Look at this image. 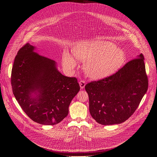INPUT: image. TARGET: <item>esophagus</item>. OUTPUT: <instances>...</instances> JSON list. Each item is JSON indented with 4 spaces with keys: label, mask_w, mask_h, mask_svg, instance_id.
<instances>
[{
    "label": "esophagus",
    "mask_w": 157,
    "mask_h": 157,
    "mask_svg": "<svg viewBox=\"0 0 157 157\" xmlns=\"http://www.w3.org/2000/svg\"><path fill=\"white\" fill-rule=\"evenodd\" d=\"M79 84L80 87H81V89H83V88L85 87V85H86V82H85L84 81H83V80H81V81H79Z\"/></svg>",
    "instance_id": "obj_1"
}]
</instances>
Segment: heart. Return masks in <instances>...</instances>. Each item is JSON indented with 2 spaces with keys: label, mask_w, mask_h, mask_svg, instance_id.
<instances>
[{
  "label": "heart",
  "mask_w": 157,
  "mask_h": 157,
  "mask_svg": "<svg viewBox=\"0 0 157 157\" xmlns=\"http://www.w3.org/2000/svg\"><path fill=\"white\" fill-rule=\"evenodd\" d=\"M74 56L82 61L84 70L92 79H100L116 73L125 60L124 52L116 48L113 43L95 40L78 43L73 48ZM66 68L73 70L76 62L68 51H64L63 57Z\"/></svg>",
  "instance_id": "obj_1"
}]
</instances>
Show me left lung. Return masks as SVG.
Here are the masks:
<instances>
[{"label": "left lung", "mask_w": 157, "mask_h": 157, "mask_svg": "<svg viewBox=\"0 0 157 157\" xmlns=\"http://www.w3.org/2000/svg\"><path fill=\"white\" fill-rule=\"evenodd\" d=\"M148 86L144 57L141 53L116 73L85 86L91 116L104 125L125 122L138 107Z\"/></svg>", "instance_id": "obj_1"}]
</instances>
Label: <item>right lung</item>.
Listing matches in <instances>:
<instances>
[{"label": "right lung", "mask_w": 157, "mask_h": 157, "mask_svg": "<svg viewBox=\"0 0 157 157\" xmlns=\"http://www.w3.org/2000/svg\"><path fill=\"white\" fill-rule=\"evenodd\" d=\"M26 43L16 55L11 73L13 94L25 113L42 125H55L68 114L80 90L76 78L63 75L56 62Z\"/></svg>", "instance_id": "1"}]
</instances>
